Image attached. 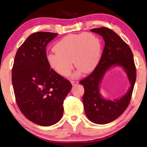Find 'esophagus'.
I'll use <instances>...</instances> for the list:
<instances>
[{
  "instance_id": "34e87169",
  "label": "esophagus",
  "mask_w": 147,
  "mask_h": 147,
  "mask_svg": "<svg viewBox=\"0 0 147 147\" xmlns=\"http://www.w3.org/2000/svg\"><path fill=\"white\" fill-rule=\"evenodd\" d=\"M71 84H73V85H76V84H78V81H77V80H71Z\"/></svg>"
}]
</instances>
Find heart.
Listing matches in <instances>:
<instances>
[{
  "label": "heart",
  "mask_w": 147,
  "mask_h": 147,
  "mask_svg": "<svg viewBox=\"0 0 147 147\" xmlns=\"http://www.w3.org/2000/svg\"><path fill=\"white\" fill-rule=\"evenodd\" d=\"M102 43L96 35L91 32L69 34L54 46V51L47 55L50 66L61 76H67L74 64L78 73H88L96 67L100 61Z\"/></svg>",
  "instance_id": "1"
}]
</instances>
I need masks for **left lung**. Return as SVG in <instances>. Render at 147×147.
I'll return each mask as SVG.
<instances>
[{
	"label": "left lung",
	"instance_id": "1",
	"mask_svg": "<svg viewBox=\"0 0 147 147\" xmlns=\"http://www.w3.org/2000/svg\"><path fill=\"white\" fill-rule=\"evenodd\" d=\"M91 31L102 36L105 45L98 65L89 75L81 80L80 84L84 88L82 99L87 117L94 123L104 124L115 120L128 108L136 82V68L130 48L115 32L106 27ZM115 64H119L125 69L131 85L125 96L111 101L101 97L99 84L105 71Z\"/></svg>",
	"mask_w": 147,
	"mask_h": 147
}]
</instances>
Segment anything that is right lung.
Segmentation results:
<instances>
[{"instance_id": "right-lung-1", "label": "right lung", "mask_w": 147, "mask_h": 147, "mask_svg": "<svg viewBox=\"0 0 147 147\" xmlns=\"http://www.w3.org/2000/svg\"><path fill=\"white\" fill-rule=\"evenodd\" d=\"M58 34L34 32L17 50L12 67L16 100L22 113L36 124L51 126L60 120L63 100L72 88L67 79L47 61L46 47Z\"/></svg>"}]
</instances>
